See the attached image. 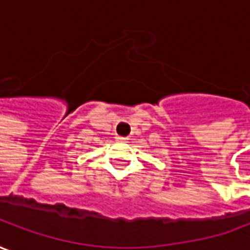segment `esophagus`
<instances>
[{"instance_id":"esophagus-1","label":"esophagus","mask_w":250,"mask_h":250,"mask_svg":"<svg viewBox=\"0 0 250 250\" xmlns=\"http://www.w3.org/2000/svg\"><path fill=\"white\" fill-rule=\"evenodd\" d=\"M117 140H118V142H121V143H126V142H128V137L118 136V137H117Z\"/></svg>"}]
</instances>
